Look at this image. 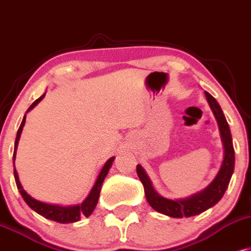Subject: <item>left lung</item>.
<instances>
[{
    "instance_id": "1",
    "label": "left lung",
    "mask_w": 251,
    "mask_h": 251,
    "mask_svg": "<svg viewBox=\"0 0 251 251\" xmlns=\"http://www.w3.org/2000/svg\"><path fill=\"white\" fill-rule=\"evenodd\" d=\"M207 101L213 110L215 119L219 125L221 138H222L223 148H225V158H223L222 166H221L216 177L213 179L210 184L205 189L200 193L194 194L187 199L182 200H169L161 196L152 187L149 176L147 175L146 170L142 166L137 164L136 172L141 182L144 187L147 201L154 210L158 213L167 215L170 217L182 219V217L195 216L205 211L207 209L214 207L217 202L225 195L229 182H230L231 175L234 173L235 167V151L232 146L231 132L229 129V125L226 122L225 114L221 109L219 102L214 99L208 91H204Z\"/></svg>"
}]
</instances>
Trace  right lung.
Masks as SVG:
<instances>
[{"label": "right lung", "mask_w": 251, "mask_h": 251, "mask_svg": "<svg viewBox=\"0 0 251 251\" xmlns=\"http://www.w3.org/2000/svg\"><path fill=\"white\" fill-rule=\"evenodd\" d=\"M46 96V94H43L40 99H37L29 107L26 113L29 110H31L35 105H37L40 101H42L43 97ZM25 115L23 117L22 122H21V126L17 130V135H16V140H15V147H14V155H13V164H14V176H15V182H16L17 189L20 190V194L22 195L23 200L26 204L30 207L32 210L36 211L37 214H40L41 216L46 217V219L55 221V222L58 223H73V222H77L81 219L82 216H90L91 213L95 209L97 201H99L100 197V191H101L102 188V183L104 181L105 176L108 175L109 169H110L111 164L115 160V157H110L109 160L105 162V164L103 166L101 173L99 174V177H97L95 184H94L93 189L90 190L89 195H88L87 199L84 200L81 204L77 205H72V207H62V205H55V204H48V203H44L41 201H37L35 200L34 197H31L29 194H26V191L23 189L22 184H21L19 175H17L16 169H15V158H16V150H17V146H19V141L21 137V132H22L23 126H25Z\"/></svg>", "instance_id": "right-lung-1"}]
</instances>
